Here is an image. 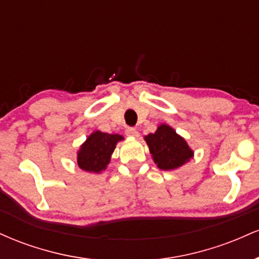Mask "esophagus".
Returning a JSON list of instances; mask_svg holds the SVG:
<instances>
[{"label":"esophagus","instance_id":"esophagus-1","mask_svg":"<svg viewBox=\"0 0 259 259\" xmlns=\"http://www.w3.org/2000/svg\"><path fill=\"white\" fill-rule=\"evenodd\" d=\"M125 134L127 136H133V138H138V136H139V132L135 129V127H133V126L126 127Z\"/></svg>","mask_w":259,"mask_h":259}]
</instances>
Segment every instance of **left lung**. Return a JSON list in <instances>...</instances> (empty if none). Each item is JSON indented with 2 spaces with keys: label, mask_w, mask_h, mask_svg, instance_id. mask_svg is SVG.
I'll use <instances>...</instances> for the list:
<instances>
[{
  "label": "left lung",
  "mask_w": 259,
  "mask_h": 259,
  "mask_svg": "<svg viewBox=\"0 0 259 259\" xmlns=\"http://www.w3.org/2000/svg\"><path fill=\"white\" fill-rule=\"evenodd\" d=\"M145 140L154 162L163 170L180 167L194 154L185 140L180 138L174 129L164 124L159 125L153 134H148Z\"/></svg>",
  "instance_id": "1"
}]
</instances>
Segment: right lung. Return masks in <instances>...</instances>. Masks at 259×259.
<instances>
[{
	"label": "right lung",
	"instance_id": "add662e5",
	"mask_svg": "<svg viewBox=\"0 0 259 259\" xmlns=\"http://www.w3.org/2000/svg\"><path fill=\"white\" fill-rule=\"evenodd\" d=\"M123 136L95 132L89 136L78 153V164L86 171L100 173L106 169L118 141Z\"/></svg>",
	"mask_w": 259,
	"mask_h": 259
}]
</instances>
